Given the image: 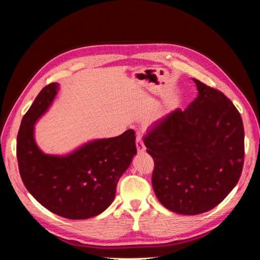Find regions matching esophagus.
I'll return each mask as SVG.
<instances>
[{
  "label": "esophagus",
  "mask_w": 260,
  "mask_h": 260,
  "mask_svg": "<svg viewBox=\"0 0 260 260\" xmlns=\"http://www.w3.org/2000/svg\"><path fill=\"white\" fill-rule=\"evenodd\" d=\"M136 146H137V149H138V153H144L145 152L146 148L144 146L142 138H141L140 136H138L137 139H136Z\"/></svg>",
  "instance_id": "1"
}]
</instances>
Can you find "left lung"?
Listing matches in <instances>:
<instances>
[{
	"instance_id": "1",
	"label": "left lung",
	"mask_w": 260,
	"mask_h": 260,
	"mask_svg": "<svg viewBox=\"0 0 260 260\" xmlns=\"http://www.w3.org/2000/svg\"><path fill=\"white\" fill-rule=\"evenodd\" d=\"M199 95L175 109L143 138L153 157L157 199L181 215H199L221 203L241 177L244 128L239 111L222 92L193 79Z\"/></svg>"
}]
</instances>
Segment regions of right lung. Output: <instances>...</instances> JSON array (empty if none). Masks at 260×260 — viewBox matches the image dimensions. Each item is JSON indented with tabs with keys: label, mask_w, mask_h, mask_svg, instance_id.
Segmentation results:
<instances>
[{
	"label": "right lung",
	"mask_w": 260,
	"mask_h": 260,
	"mask_svg": "<svg viewBox=\"0 0 260 260\" xmlns=\"http://www.w3.org/2000/svg\"><path fill=\"white\" fill-rule=\"evenodd\" d=\"M59 90L46 85L23 116L17 137L20 177L34 198L60 217L89 219L113 203L117 183L137 154L135 131L95 139L65 155L45 154L35 139V125L49 111Z\"/></svg>",
	"instance_id": "1"
}]
</instances>
